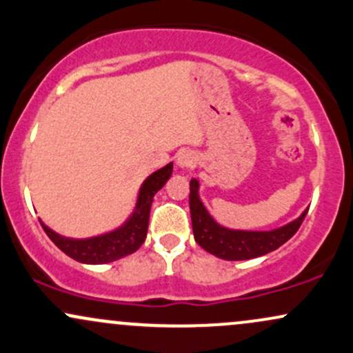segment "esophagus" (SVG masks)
Wrapping results in <instances>:
<instances>
[{"label": "esophagus", "instance_id": "34e87169", "mask_svg": "<svg viewBox=\"0 0 353 353\" xmlns=\"http://www.w3.org/2000/svg\"><path fill=\"white\" fill-rule=\"evenodd\" d=\"M176 164L179 165V168H192L194 165V156L190 152H188V151H184V152H179L177 154V157H176Z\"/></svg>", "mask_w": 353, "mask_h": 353}]
</instances>
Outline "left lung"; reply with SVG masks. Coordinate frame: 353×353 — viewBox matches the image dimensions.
Wrapping results in <instances>:
<instances>
[{"instance_id":"left-lung-1","label":"left lung","mask_w":353,"mask_h":353,"mask_svg":"<svg viewBox=\"0 0 353 353\" xmlns=\"http://www.w3.org/2000/svg\"><path fill=\"white\" fill-rule=\"evenodd\" d=\"M190 219H192L194 239L202 249L224 261H247L261 257L285 244L297 232L309 209L290 224L274 230H232L219 225L199 199V182L190 179L189 194Z\"/></svg>"}]
</instances>
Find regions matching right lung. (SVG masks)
<instances>
[{
    "instance_id": "right-lung-1",
    "label": "right lung",
    "mask_w": 353,
    "mask_h": 353,
    "mask_svg": "<svg viewBox=\"0 0 353 353\" xmlns=\"http://www.w3.org/2000/svg\"><path fill=\"white\" fill-rule=\"evenodd\" d=\"M171 174L172 163H169L159 171L152 172L144 181V184L141 185L132 216L128 219L124 225L112 230V232L89 239H70L59 236V234H56L54 230H51L41 222L44 232L64 254L70 255L74 261L83 262V264H108V262L123 259L125 255L136 252L145 241L154 194L168 182Z\"/></svg>"
}]
</instances>
